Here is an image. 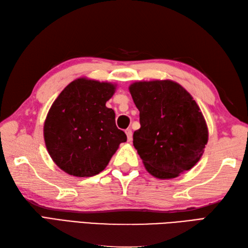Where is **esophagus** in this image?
Wrapping results in <instances>:
<instances>
[{
	"mask_svg": "<svg viewBox=\"0 0 248 248\" xmlns=\"http://www.w3.org/2000/svg\"><path fill=\"white\" fill-rule=\"evenodd\" d=\"M125 134H126V138H128V141L132 140V130L131 129H126L125 130Z\"/></svg>",
	"mask_w": 248,
	"mask_h": 248,
	"instance_id": "obj_1",
	"label": "esophagus"
}]
</instances>
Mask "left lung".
Instances as JSON below:
<instances>
[{
	"mask_svg": "<svg viewBox=\"0 0 248 248\" xmlns=\"http://www.w3.org/2000/svg\"><path fill=\"white\" fill-rule=\"evenodd\" d=\"M129 90L140 123L133 145L147 171L173 178L191 169L208 141L206 122L192 96L171 80L135 82Z\"/></svg>",
	"mask_w": 248,
	"mask_h": 248,
	"instance_id": "obj_1",
	"label": "left lung"
}]
</instances>
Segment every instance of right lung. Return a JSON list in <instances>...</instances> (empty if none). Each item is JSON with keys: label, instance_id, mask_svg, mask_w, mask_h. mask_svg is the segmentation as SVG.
<instances>
[{"label": "right lung", "instance_id": "1", "mask_svg": "<svg viewBox=\"0 0 248 248\" xmlns=\"http://www.w3.org/2000/svg\"><path fill=\"white\" fill-rule=\"evenodd\" d=\"M115 85L80 78L63 90L44 123V140L56 165L66 173L89 177L105 170L118 146L126 141L106 107Z\"/></svg>", "mask_w": 248, "mask_h": 248}]
</instances>
